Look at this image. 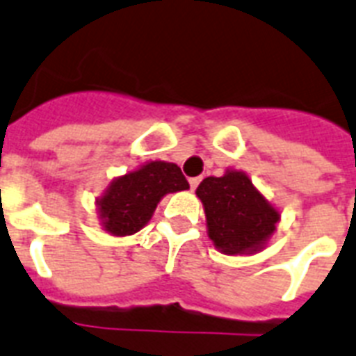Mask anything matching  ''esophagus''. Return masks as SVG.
Returning <instances> with one entry per match:
<instances>
[{
    "mask_svg": "<svg viewBox=\"0 0 356 356\" xmlns=\"http://www.w3.org/2000/svg\"><path fill=\"white\" fill-rule=\"evenodd\" d=\"M198 181H200V178H189V186H191V191H195V189H197Z\"/></svg>",
    "mask_w": 356,
    "mask_h": 356,
    "instance_id": "obj_1",
    "label": "esophagus"
}]
</instances>
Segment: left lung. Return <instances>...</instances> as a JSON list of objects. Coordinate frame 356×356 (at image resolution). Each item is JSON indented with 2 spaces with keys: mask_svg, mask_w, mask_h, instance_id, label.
Returning <instances> with one entry per match:
<instances>
[{
  "mask_svg": "<svg viewBox=\"0 0 356 356\" xmlns=\"http://www.w3.org/2000/svg\"><path fill=\"white\" fill-rule=\"evenodd\" d=\"M197 197L204 204L209 239L225 254H252L264 249L280 219L249 176L238 170L204 178Z\"/></svg>",
  "mask_w": 356,
  "mask_h": 356,
  "instance_id": "left-lung-1",
  "label": "left lung"
}]
</instances>
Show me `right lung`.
Listing matches in <instances>:
<instances>
[{
    "label": "right lung",
    "mask_w": 356,
    "mask_h": 356,
    "mask_svg": "<svg viewBox=\"0 0 356 356\" xmlns=\"http://www.w3.org/2000/svg\"><path fill=\"white\" fill-rule=\"evenodd\" d=\"M189 189L178 165L150 161L111 181L98 198L102 225L113 236H131L145 227L167 193Z\"/></svg>",
    "instance_id": "add662e5"
}]
</instances>
